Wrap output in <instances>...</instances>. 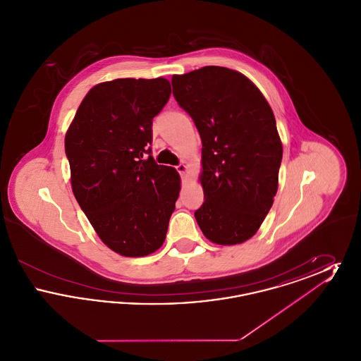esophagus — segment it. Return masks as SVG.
Returning <instances> with one entry per match:
<instances>
[{
  "label": "esophagus",
  "mask_w": 361,
  "mask_h": 361,
  "mask_svg": "<svg viewBox=\"0 0 361 361\" xmlns=\"http://www.w3.org/2000/svg\"><path fill=\"white\" fill-rule=\"evenodd\" d=\"M176 169H177V172L180 173L183 177L185 176V173L188 171V168H187V165H185V164H180V165H177V166H176Z\"/></svg>",
  "instance_id": "34e87169"
}]
</instances>
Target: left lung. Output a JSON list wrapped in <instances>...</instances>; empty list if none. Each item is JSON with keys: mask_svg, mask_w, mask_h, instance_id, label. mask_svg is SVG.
<instances>
[{"mask_svg": "<svg viewBox=\"0 0 361 361\" xmlns=\"http://www.w3.org/2000/svg\"><path fill=\"white\" fill-rule=\"evenodd\" d=\"M173 96L202 137L204 203L195 218L207 240L252 238L274 204L283 146L262 93L235 70L206 66L173 75Z\"/></svg>", "mask_w": 361, "mask_h": 361, "instance_id": "obj_1", "label": "left lung"}]
</instances>
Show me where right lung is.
Instances as JSON below:
<instances>
[{"label": "right lung", "mask_w": 361, "mask_h": 361, "mask_svg": "<svg viewBox=\"0 0 361 361\" xmlns=\"http://www.w3.org/2000/svg\"><path fill=\"white\" fill-rule=\"evenodd\" d=\"M171 97L162 77L93 86L65 137L73 193L100 240L124 257L158 250L180 192V176L152 157L153 119Z\"/></svg>", "instance_id": "1"}]
</instances>
